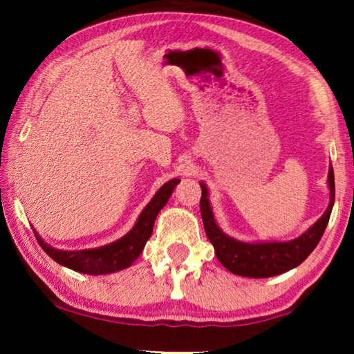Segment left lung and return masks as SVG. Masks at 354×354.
Returning <instances> with one entry per match:
<instances>
[{"mask_svg":"<svg viewBox=\"0 0 354 354\" xmlns=\"http://www.w3.org/2000/svg\"><path fill=\"white\" fill-rule=\"evenodd\" d=\"M329 190H331V201L326 212L315 221V223L290 242H268V243H243L227 237L221 232L220 227L215 225L212 209L207 201L206 185L201 184V200L200 211L203 225H205L206 236L214 245L217 259L234 274L248 278H268L274 274H281L290 268L297 267L306 257L313 253L314 248L319 245L323 232L326 230L334 206V171L333 167L329 169L328 176Z\"/></svg>","mask_w":354,"mask_h":354,"instance_id":"8db88e82","label":"left lung"}]
</instances>
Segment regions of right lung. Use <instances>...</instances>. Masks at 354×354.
<instances>
[{
    "label": "right lung",
    "instance_id": "add662e5",
    "mask_svg": "<svg viewBox=\"0 0 354 354\" xmlns=\"http://www.w3.org/2000/svg\"><path fill=\"white\" fill-rule=\"evenodd\" d=\"M179 179H171L165 183L162 187L158 190V194L153 196V200L148 203L147 207L143 209L136 226L131 230L127 236L120 239L106 247L95 248V250H82V251H62L51 248L34 232L35 239L45 253L55 259L61 266H65L80 273L87 274H106L113 273L123 268H128L137 257L140 256L143 247L151 236L154 220L158 217L160 209L169 201L170 195Z\"/></svg>",
    "mask_w": 354,
    "mask_h": 354
}]
</instances>
